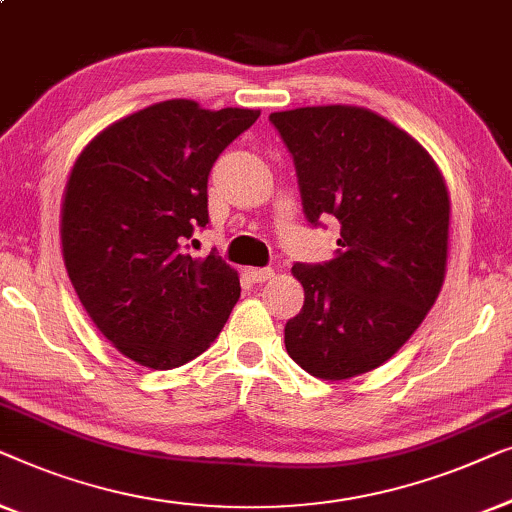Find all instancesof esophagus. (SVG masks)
Listing matches in <instances>:
<instances>
[{
    "instance_id": "34e87169",
    "label": "esophagus",
    "mask_w": 512,
    "mask_h": 512,
    "mask_svg": "<svg viewBox=\"0 0 512 512\" xmlns=\"http://www.w3.org/2000/svg\"><path fill=\"white\" fill-rule=\"evenodd\" d=\"M248 276L255 280V283H264V280H271L276 276V271L271 269V266H264V269H250Z\"/></svg>"
}]
</instances>
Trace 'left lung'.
I'll return each mask as SVG.
<instances>
[{
    "label": "left lung",
    "instance_id": "1",
    "mask_svg": "<svg viewBox=\"0 0 512 512\" xmlns=\"http://www.w3.org/2000/svg\"><path fill=\"white\" fill-rule=\"evenodd\" d=\"M290 150L306 220L336 218L334 259L294 264L304 306L285 348L315 378L387 362L434 306L448 259L450 197L431 155L383 115L306 106L269 115Z\"/></svg>",
    "mask_w": 512,
    "mask_h": 512
}]
</instances>
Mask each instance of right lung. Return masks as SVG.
<instances>
[{"label":"right lung","instance_id":"obj_1","mask_svg":"<svg viewBox=\"0 0 512 512\" xmlns=\"http://www.w3.org/2000/svg\"><path fill=\"white\" fill-rule=\"evenodd\" d=\"M259 118L169 99L127 115L78 157L62 201V255L97 329L148 369L201 355L241 297L218 253L183 250L208 225V174Z\"/></svg>","mask_w":512,"mask_h":512}]
</instances>
